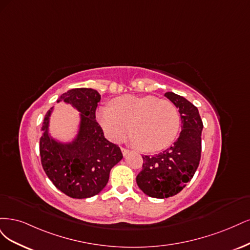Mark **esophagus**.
<instances>
[{"label": "esophagus", "instance_id": "esophagus-1", "mask_svg": "<svg viewBox=\"0 0 250 250\" xmlns=\"http://www.w3.org/2000/svg\"><path fill=\"white\" fill-rule=\"evenodd\" d=\"M122 151H123V155H124V156L127 155L128 152H130V150H128L127 148H125V147H122Z\"/></svg>", "mask_w": 250, "mask_h": 250}]
</instances>
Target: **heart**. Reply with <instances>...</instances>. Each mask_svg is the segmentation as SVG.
<instances>
[{"label": "heart", "instance_id": "obj_1", "mask_svg": "<svg viewBox=\"0 0 250 250\" xmlns=\"http://www.w3.org/2000/svg\"><path fill=\"white\" fill-rule=\"evenodd\" d=\"M96 118L111 140L119 141L130 126L132 141L144 152L167 148L181 125L178 109L167 100L154 95L125 94L96 111Z\"/></svg>", "mask_w": 250, "mask_h": 250}]
</instances>
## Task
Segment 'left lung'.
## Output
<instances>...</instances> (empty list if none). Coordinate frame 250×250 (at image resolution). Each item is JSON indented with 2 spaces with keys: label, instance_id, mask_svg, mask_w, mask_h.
<instances>
[{
  "label": "left lung",
  "instance_id": "left-lung-1",
  "mask_svg": "<svg viewBox=\"0 0 250 250\" xmlns=\"http://www.w3.org/2000/svg\"><path fill=\"white\" fill-rule=\"evenodd\" d=\"M165 96L179 109L182 131L172 146L155 156H142V170L136 182L146 195L167 198L180 193L199 165L203 120L197 108L181 95L166 92Z\"/></svg>",
  "mask_w": 250,
  "mask_h": 250
}]
</instances>
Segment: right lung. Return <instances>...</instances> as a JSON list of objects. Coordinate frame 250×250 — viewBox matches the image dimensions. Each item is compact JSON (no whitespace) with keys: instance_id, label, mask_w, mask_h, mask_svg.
<instances>
[{"instance_id":"obj_1","label":"right lung","mask_w":250,"mask_h":250,"mask_svg":"<svg viewBox=\"0 0 250 250\" xmlns=\"http://www.w3.org/2000/svg\"><path fill=\"white\" fill-rule=\"evenodd\" d=\"M71 104L81 112L77 139L70 144L53 140L47 133L51 110L42 124L39 141L40 160L44 172L55 187L72 198L94 196L104 188L110 170L123 159L122 150L108 141L95 120L100 93L91 88H76L63 93L59 102Z\"/></svg>"}]
</instances>
